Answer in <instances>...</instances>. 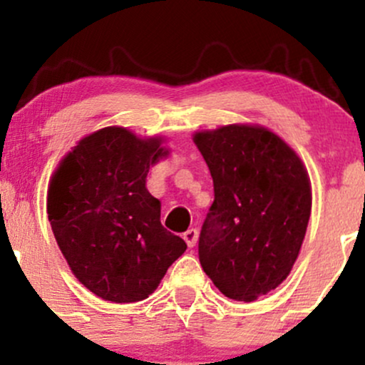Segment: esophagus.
<instances>
[{"label":"esophagus","mask_w":365,"mask_h":365,"mask_svg":"<svg viewBox=\"0 0 365 365\" xmlns=\"http://www.w3.org/2000/svg\"><path fill=\"white\" fill-rule=\"evenodd\" d=\"M197 238H199V232L195 228H188L185 233H183V240L187 242L188 247H195Z\"/></svg>","instance_id":"1"}]
</instances>
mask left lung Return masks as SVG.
I'll use <instances>...</instances> for the list:
<instances>
[{"mask_svg": "<svg viewBox=\"0 0 365 365\" xmlns=\"http://www.w3.org/2000/svg\"><path fill=\"white\" fill-rule=\"evenodd\" d=\"M215 185L199 261L217 290L252 302L287 279L311 217L309 175L290 145L264 127L226 125L194 135Z\"/></svg>", "mask_w": 365, "mask_h": 365, "instance_id": "obj_1", "label": "left lung"}]
</instances>
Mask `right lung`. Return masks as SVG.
Returning a JSON list of instances; mask_svg holds the SVG:
<instances>
[{
    "instance_id": "right-lung-1",
    "label": "right lung",
    "mask_w": 365,
    "mask_h": 365,
    "mask_svg": "<svg viewBox=\"0 0 365 365\" xmlns=\"http://www.w3.org/2000/svg\"><path fill=\"white\" fill-rule=\"evenodd\" d=\"M161 142L101 128L61 159L49 182L58 247L78 282L103 300L148 299L187 249L161 225V202L145 188L150 166L168 156Z\"/></svg>"
}]
</instances>
